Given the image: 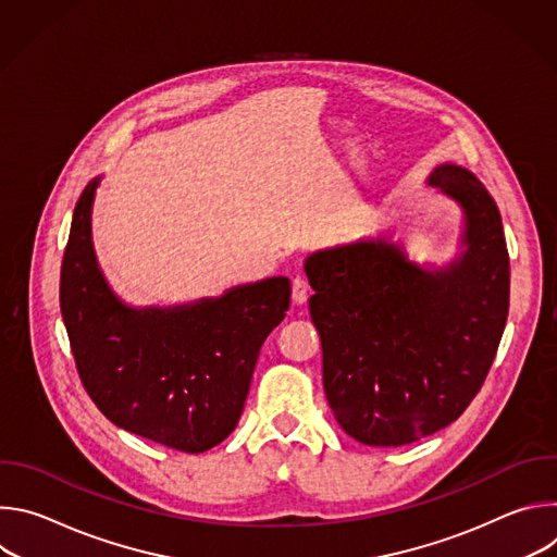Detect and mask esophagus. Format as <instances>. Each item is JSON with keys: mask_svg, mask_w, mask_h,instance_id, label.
Here are the masks:
<instances>
[{"mask_svg": "<svg viewBox=\"0 0 557 557\" xmlns=\"http://www.w3.org/2000/svg\"><path fill=\"white\" fill-rule=\"evenodd\" d=\"M308 282H306V277H301V275H297L295 280H293V301L297 304V306H301V304H306V299H308Z\"/></svg>", "mask_w": 557, "mask_h": 557, "instance_id": "esophagus-1", "label": "esophagus"}]
</instances>
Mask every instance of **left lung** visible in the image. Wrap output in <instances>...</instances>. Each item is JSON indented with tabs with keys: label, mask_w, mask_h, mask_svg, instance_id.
I'll return each mask as SVG.
<instances>
[{
	"label": "left lung",
	"mask_w": 557,
	"mask_h": 557,
	"mask_svg": "<svg viewBox=\"0 0 557 557\" xmlns=\"http://www.w3.org/2000/svg\"><path fill=\"white\" fill-rule=\"evenodd\" d=\"M428 185L462 211L458 253L419 264L387 235L312 251L304 271L342 430L399 447L456 421L481 389L509 312L500 211L469 170L443 163Z\"/></svg>",
	"instance_id": "8db88e82"
}]
</instances>
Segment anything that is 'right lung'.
Wrapping results in <instances>:
<instances>
[{
    "mask_svg": "<svg viewBox=\"0 0 557 557\" xmlns=\"http://www.w3.org/2000/svg\"><path fill=\"white\" fill-rule=\"evenodd\" d=\"M101 176L78 198L61 264V317L78 376L119 428L181 451L222 443L240 421L260 348L284 320L288 277L174 306H132L108 284L92 243Z\"/></svg>",
    "mask_w": 557,
    "mask_h": 557,
    "instance_id": "right-lung-1",
    "label": "right lung"
}]
</instances>
